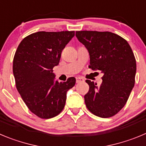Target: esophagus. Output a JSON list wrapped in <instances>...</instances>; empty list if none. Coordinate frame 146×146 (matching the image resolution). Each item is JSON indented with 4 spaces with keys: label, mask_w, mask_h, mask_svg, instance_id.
Returning <instances> with one entry per match:
<instances>
[{
    "label": "esophagus",
    "mask_w": 146,
    "mask_h": 146,
    "mask_svg": "<svg viewBox=\"0 0 146 146\" xmlns=\"http://www.w3.org/2000/svg\"><path fill=\"white\" fill-rule=\"evenodd\" d=\"M84 81V79H82V77H77L76 78V82L77 83H80L81 82H83Z\"/></svg>",
    "instance_id": "esophagus-1"
}]
</instances>
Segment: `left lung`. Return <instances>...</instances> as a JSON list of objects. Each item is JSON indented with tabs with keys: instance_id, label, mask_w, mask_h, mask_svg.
I'll list each match as a JSON object with an SVG mask.
<instances>
[{
	"instance_id": "1",
	"label": "left lung",
	"mask_w": 146,
	"mask_h": 146,
	"mask_svg": "<svg viewBox=\"0 0 146 146\" xmlns=\"http://www.w3.org/2000/svg\"><path fill=\"white\" fill-rule=\"evenodd\" d=\"M76 37L89 52V68L104 74L100 86L85 81L89 85L85 105L97 117H113L125 106L135 85L134 53L126 40L110 32L77 31Z\"/></svg>"
}]
</instances>
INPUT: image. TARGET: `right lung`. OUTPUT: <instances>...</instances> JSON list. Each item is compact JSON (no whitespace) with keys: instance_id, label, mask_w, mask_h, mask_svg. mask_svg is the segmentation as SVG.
<instances>
[{"instance_id":"add662e5","label":"right lung","mask_w":146,"mask_h":146,"mask_svg":"<svg viewBox=\"0 0 146 146\" xmlns=\"http://www.w3.org/2000/svg\"><path fill=\"white\" fill-rule=\"evenodd\" d=\"M74 36V31L37 32L25 37L13 61L17 89L28 109L41 119H50L64 109L66 92L76 79L54 82L53 68L61 52Z\"/></svg>"}]
</instances>
